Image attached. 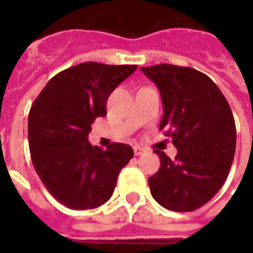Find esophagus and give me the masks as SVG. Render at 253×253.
I'll list each match as a JSON object with an SVG mask.
<instances>
[{
    "instance_id": "1",
    "label": "esophagus",
    "mask_w": 253,
    "mask_h": 253,
    "mask_svg": "<svg viewBox=\"0 0 253 253\" xmlns=\"http://www.w3.org/2000/svg\"><path fill=\"white\" fill-rule=\"evenodd\" d=\"M145 152H146V150L143 148H141V146H134V154H135V156H142Z\"/></svg>"
}]
</instances>
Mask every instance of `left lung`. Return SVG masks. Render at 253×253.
I'll list each match as a JSON object with an SVG mask.
<instances>
[{
    "instance_id": "8db88e82",
    "label": "left lung",
    "mask_w": 253,
    "mask_h": 253,
    "mask_svg": "<svg viewBox=\"0 0 253 253\" xmlns=\"http://www.w3.org/2000/svg\"><path fill=\"white\" fill-rule=\"evenodd\" d=\"M160 90L164 115L160 130L172 138L175 160L164 152L149 177L150 192L172 211H194L217 194L228 177L236 150V125L228 100L206 74L192 67H141Z\"/></svg>"
}]
</instances>
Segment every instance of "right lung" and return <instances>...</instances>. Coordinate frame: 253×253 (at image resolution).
Wrapping results in <instances>:
<instances>
[{
    "instance_id": "add662e5",
    "label": "right lung",
    "mask_w": 253,
    "mask_h": 253,
    "mask_svg": "<svg viewBox=\"0 0 253 253\" xmlns=\"http://www.w3.org/2000/svg\"><path fill=\"white\" fill-rule=\"evenodd\" d=\"M135 65L84 62L47 83L28 115L31 159L41 180L59 203L88 210L110 199L121 169L132 159L130 145L114 142L103 150L88 141L92 123L107 115L114 89Z\"/></svg>"
}]
</instances>
